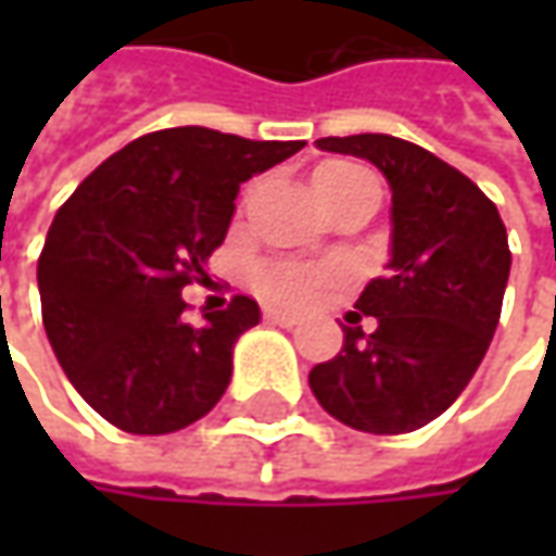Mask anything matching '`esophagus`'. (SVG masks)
Returning <instances> with one entry per match:
<instances>
[{
  "label": "esophagus",
  "mask_w": 556,
  "mask_h": 556,
  "mask_svg": "<svg viewBox=\"0 0 556 556\" xmlns=\"http://www.w3.org/2000/svg\"><path fill=\"white\" fill-rule=\"evenodd\" d=\"M266 321L268 325H278V328H293L296 325V318L288 315V312H278V309H266Z\"/></svg>",
  "instance_id": "obj_1"
}]
</instances>
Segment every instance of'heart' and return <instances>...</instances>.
Wrapping results in <instances>:
<instances>
[{
  "mask_svg": "<svg viewBox=\"0 0 556 556\" xmlns=\"http://www.w3.org/2000/svg\"><path fill=\"white\" fill-rule=\"evenodd\" d=\"M365 169H358L353 163H325L318 173H315V182H340V179H350L358 176ZM263 288L268 296L281 300V303H303L309 300L312 290H315V278L309 271L293 266H275L263 271Z\"/></svg>",
  "mask_w": 556,
  "mask_h": 556,
  "instance_id": "1",
  "label": "heart"
}]
</instances>
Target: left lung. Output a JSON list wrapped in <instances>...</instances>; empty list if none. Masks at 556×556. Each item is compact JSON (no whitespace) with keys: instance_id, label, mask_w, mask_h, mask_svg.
Segmentation results:
<instances>
[{"instance_id":"obj_1","label":"left lung","mask_w":556,"mask_h":556,"mask_svg":"<svg viewBox=\"0 0 556 556\" xmlns=\"http://www.w3.org/2000/svg\"><path fill=\"white\" fill-rule=\"evenodd\" d=\"M315 148L383 173L393 231L387 275L355 303L377 328H343V350L309 371L312 393L353 430L412 433L464 393L492 343L510 275L507 231L495 203L420 144L362 132Z\"/></svg>"}]
</instances>
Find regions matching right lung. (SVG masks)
Returning <instances> with one entry per match:
<instances>
[{"label": "right lung", "mask_w": 556, "mask_h": 556, "mask_svg": "<svg viewBox=\"0 0 556 556\" xmlns=\"http://www.w3.org/2000/svg\"><path fill=\"white\" fill-rule=\"evenodd\" d=\"M306 141H250L176 126L129 141L54 216L36 281L42 325L74 390L126 433L161 437L203 417L228 390L235 343L260 306L182 318V288L206 278L241 182Z\"/></svg>", "instance_id": "obj_1"}]
</instances>
